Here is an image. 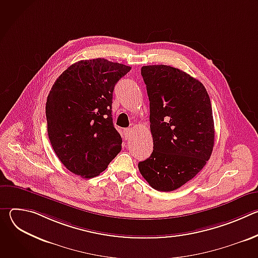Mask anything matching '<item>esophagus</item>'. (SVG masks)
<instances>
[{"mask_svg": "<svg viewBox=\"0 0 258 258\" xmlns=\"http://www.w3.org/2000/svg\"><path fill=\"white\" fill-rule=\"evenodd\" d=\"M132 136H133V130H132V128H126V130H124V138H125V140L131 139Z\"/></svg>", "mask_w": 258, "mask_h": 258, "instance_id": "obj_1", "label": "esophagus"}]
</instances>
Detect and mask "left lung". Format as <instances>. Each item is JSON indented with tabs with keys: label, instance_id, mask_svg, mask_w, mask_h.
<instances>
[{
	"label": "left lung",
	"instance_id": "1",
	"mask_svg": "<svg viewBox=\"0 0 258 258\" xmlns=\"http://www.w3.org/2000/svg\"><path fill=\"white\" fill-rule=\"evenodd\" d=\"M141 75L150 101L153 152L138 166L160 192L178 189L206 164L214 145V122L204 86L168 65H147Z\"/></svg>",
	"mask_w": 258,
	"mask_h": 258
}]
</instances>
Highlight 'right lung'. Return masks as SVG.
Here are the masks:
<instances>
[{
	"mask_svg": "<svg viewBox=\"0 0 258 258\" xmlns=\"http://www.w3.org/2000/svg\"><path fill=\"white\" fill-rule=\"evenodd\" d=\"M131 68L104 58L82 60L53 85L46 103L48 136L69 171L94 177L120 152L111 106L116 83Z\"/></svg>",
	"mask_w": 258,
	"mask_h": 258,
	"instance_id": "1",
	"label": "right lung"
}]
</instances>
